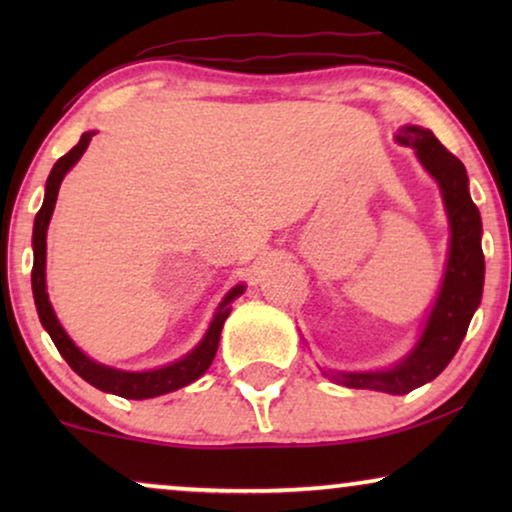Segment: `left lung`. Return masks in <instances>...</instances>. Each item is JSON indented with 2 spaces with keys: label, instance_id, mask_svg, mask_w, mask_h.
I'll list each match as a JSON object with an SVG mask.
<instances>
[{
  "label": "left lung",
  "instance_id": "1",
  "mask_svg": "<svg viewBox=\"0 0 512 512\" xmlns=\"http://www.w3.org/2000/svg\"><path fill=\"white\" fill-rule=\"evenodd\" d=\"M394 139L415 149L417 160L436 179L450 223V247L429 317L415 347L401 361L380 370H324L328 380L349 389H373L403 396L412 389L436 380L447 368L464 340L475 310L482 300L485 284V256H482V219L468 193V174L438 137L422 125H403Z\"/></svg>",
  "mask_w": 512,
  "mask_h": 512
}]
</instances>
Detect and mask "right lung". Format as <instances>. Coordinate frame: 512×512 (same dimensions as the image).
<instances>
[{
	"label": "right lung",
	"instance_id": "add662e5",
	"mask_svg": "<svg viewBox=\"0 0 512 512\" xmlns=\"http://www.w3.org/2000/svg\"><path fill=\"white\" fill-rule=\"evenodd\" d=\"M97 135L95 130L83 132L79 144L74 146L72 151L65 153L58 163L53 165L51 174L46 179V193H44V205L37 212V219H34V230H32V251H34V265H32V293H34V305H37L39 321L41 326L46 328L48 335H51L53 345L58 347L62 359L69 363V368L74 370L76 375L83 377L88 384H93L95 389L107 391V394L132 398V401H144V398H156L163 394H170V391H177L186 384L198 380L200 375H205V370L212 366L216 349H219V338L223 321L228 319V314L233 307L235 298H240L247 286L237 284L230 289L223 300L216 307L212 324H209L207 333L202 335V340L195 345L191 352L181 359L167 363V366L153 368V370H121L104 366V363H97L90 359V356L83 352V349L76 347V342L69 338L65 328L55 317V310L48 300L46 291V233L48 223H51L55 200H58V191L65 174L72 170V167L79 163V158L86 153L90 139Z\"/></svg>",
	"mask_w": 512,
	"mask_h": 512
}]
</instances>
